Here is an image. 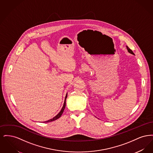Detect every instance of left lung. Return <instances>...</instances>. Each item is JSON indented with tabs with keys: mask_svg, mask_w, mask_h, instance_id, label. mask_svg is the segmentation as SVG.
<instances>
[{
	"mask_svg": "<svg viewBox=\"0 0 153 153\" xmlns=\"http://www.w3.org/2000/svg\"><path fill=\"white\" fill-rule=\"evenodd\" d=\"M126 47H127V51H128L130 53H131V54H134V53H133V51H131V49L127 46H126Z\"/></svg>",
	"mask_w": 153,
	"mask_h": 153,
	"instance_id": "obj_1",
	"label": "left lung"
}]
</instances>
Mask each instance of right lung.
Here are the masks:
<instances>
[{
    "mask_svg": "<svg viewBox=\"0 0 153 153\" xmlns=\"http://www.w3.org/2000/svg\"><path fill=\"white\" fill-rule=\"evenodd\" d=\"M67 95H68V94H66L65 98V100H64V105H63V107H62V108L61 110L60 111V112L58 113V114H57L56 117H54L53 118H52L51 119H49V120H47V121H46V122H44V123H48V122H53V121H54V120H56L58 119V118H59V117H61V115H62V113H63V112H64V109H65V108L66 99V97H67Z\"/></svg>",
    "mask_w": 153,
    "mask_h": 153,
    "instance_id": "1",
    "label": "right lung"
}]
</instances>
